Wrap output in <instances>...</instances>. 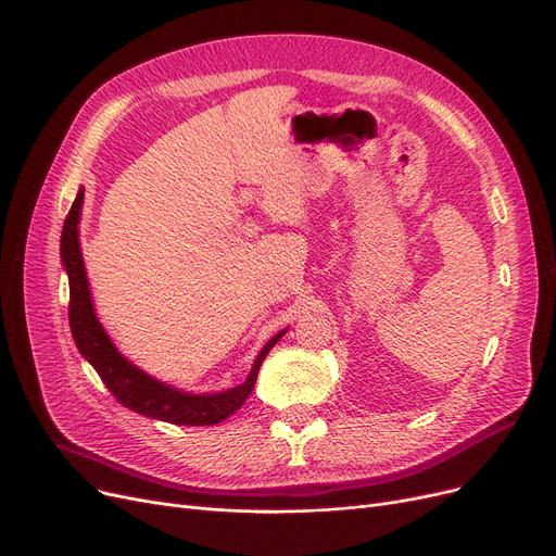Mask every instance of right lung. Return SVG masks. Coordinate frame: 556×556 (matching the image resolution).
<instances>
[{"mask_svg": "<svg viewBox=\"0 0 556 556\" xmlns=\"http://www.w3.org/2000/svg\"><path fill=\"white\" fill-rule=\"evenodd\" d=\"M83 193L80 187L76 193V200L63 225L61 237V258L65 273L70 277V327L74 342L78 346L80 356L90 363L105 388L112 392V396L126 405L128 410H135L143 417H151L157 421L175 424V426H214L233 415L250 396L256 374L268 356L270 349L279 342V338L288 331L281 329L275 333L258 352L256 361L252 363V369L245 381L237 388H229L223 392L212 394H191L178 388H170L151 374L139 369L135 363H130L119 349L114 346L108 331L99 323L94 313V302L90 293V283H87L85 263L78 241V223H80V210H83Z\"/></svg>", "mask_w": 556, "mask_h": 556, "instance_id": "1", "label": "right lung"}]
</instances>
